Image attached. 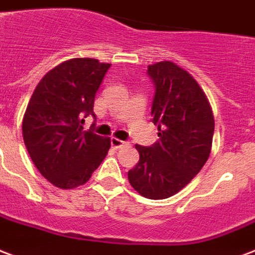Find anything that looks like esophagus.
I'll return each instance as SVG.
<instances>
[{
  "label": "esophagus",
  "mask_w": 255,
  "mask_h": 255,
  "mask_svg": "<svg viewBox=\"0 0 255 255\" xmlns=\"http://www.w3.org/2000/svg\"><path fill=\"white\" fill-rule=\"evenodd\" d=\"M126 145H128V142L122 141V139H118V138H116V137H113L112 138V146L114 149H120V148H122V146H126Z\"/></svg>",
  "instance_id": "1"
}]
</instances>
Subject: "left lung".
Returning a JSON list of instances; mask_svg holds the SVG:
<instances>
[{"label":"left lung","mask_w":255,"mask_h":255,"mask_svg":"<svg viewBox=\"0 0 255 255\" xmlns=\"http://www.w3.org/2000/svg\"><path fill=\"white\" fill-rule=\"evenodd\" d=\"M156 86L152 122L160 139L135 145L137 165L128 172L130 185L143 198L160 200L181 191L207 162L215 121L206 94L188 71L173 62L148 67Z\"/></svg>","instance_id":"8db88e82"}]
</instances>
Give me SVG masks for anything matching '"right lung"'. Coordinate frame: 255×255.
<instances>
[{"instance_id":"1","label":"right lung","mask_w":255,"mask_h":255,"mask_svg":"<svg viewBox=\"0 0 255 255\" xmlns=\"http://www.w3.org/2000/svg\"><path fill=\"white\" fill-rule=\"evenodd\" d=\"M109 68L91 57L70 59L48 71L30 97L24 142L34 166L57 188L87 183L110 149V138L83 130L82 120L95 116V94Z\"/></svg>"}]
</instances>
